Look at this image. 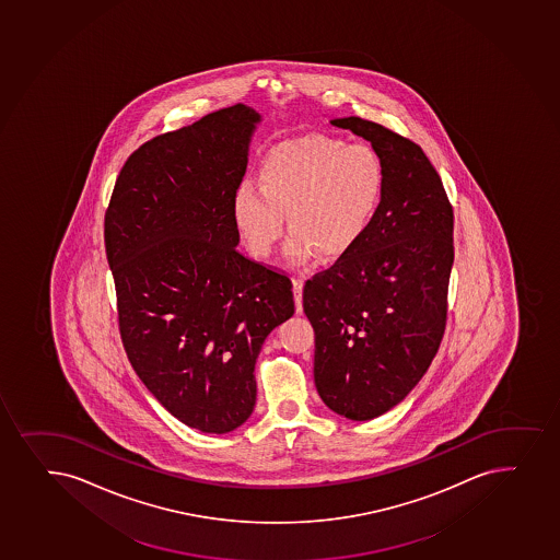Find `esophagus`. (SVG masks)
<instances>
[{"instance_id":"esophagus-1","label":"esophagus","mask_w":560,"mask_h":560,"mask_svg":"<svg viewBox=\"0 0 560 560\" xmlns=\"http://www.w3.org/2000/svg\"><path fill=\"white\" fill-rule=\"evenodd\" d=\"M292 284H294V302H295V313H302L303 311V284H305V279L302 276L292 277Z\"/></svg>"}]
</instances>
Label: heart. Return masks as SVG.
Returning a JSON list of instances; mask_svg holds the SVG:
<instances>
[{
  "label": "heart",
  "instance_id": "b5f03b06",
  "mask_svg": "<svg viewBox=\"0 0 560 560\" xmlns=\"http://www.w3.org/2000/svg\"><path fill=\"white\" fill-rule=\"evenodd\" d=\"M384 191V160L369 143L320 133L289 139L266 152L258 186L247 180L234 191V225L253 257L265 258L287 212L290 262H307L315 252L337 258L366 233Z\"/></svg>",
  "mask_w": 560,
  "mask_h": 560
}]
</instances>
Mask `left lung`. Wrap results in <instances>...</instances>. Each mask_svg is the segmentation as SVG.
I'll list each match as a JSON object with an SVG mask.
<instances>
[{"label": "left lung", "instance_id": "left-lung-1", "mask_svg": "<svg viewBox=\"0 0 560 560\" xmlns=\"http://www.w3.org/2000/svg\"><path fill=\"white\" fill-rule=\"evenodd\" d=\"M385 165L382 205L350 252L303 287L315 329V384L335 413L371 421L402 402L440 350L454 262V212L421 147L359 117Z\"/></svg>", "mask_w": 560, "mask_h": 560}]
</instances>
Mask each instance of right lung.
<instances>
[{"instance_id":"obj_1","label":"right lung","mask_w":560,"mask_h":560,"mask_svg":"<svg viewBox=\"0 0 560 560\" xmlns=\"http://www.w3.org/2000/svg\"><path fill=\"white\" fill-rule=\"evenodd\" d=\"M258 120L236 104L147 141L104 215L128 361L158 402L205 434L249 419L262 342L294 315L290 277L236 249L233 195Z\"/></svg>"}]
</instances>
